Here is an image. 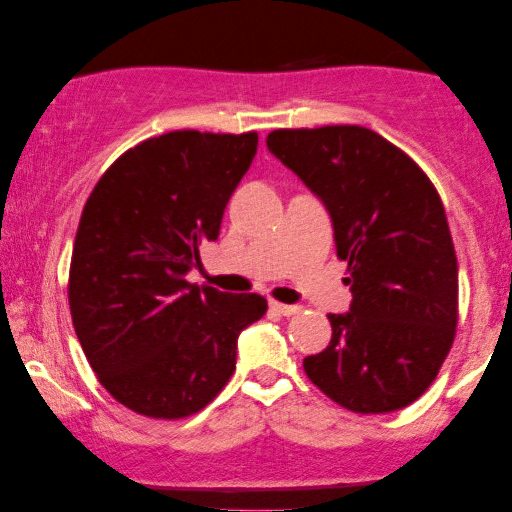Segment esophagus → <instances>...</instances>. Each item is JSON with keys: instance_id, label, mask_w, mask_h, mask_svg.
I'll use <instances>...</instances> for the list:
<instances>
[{"instance_id": "1", "label": "esophagus", "mask_w": 512, "mask_h": 512, "mask_svg": "<svg viewBox=\"0 0 512 512\" xmlns=\"http://www.w3.org/2000/svg\"><path fill=\"white\" fill-rule=\"evenodd\" d=\"M270 310L284 314V317H293V314L300 312V307L298 305H284V303H277V300H270Z\"/></svg>"}]
</instances>
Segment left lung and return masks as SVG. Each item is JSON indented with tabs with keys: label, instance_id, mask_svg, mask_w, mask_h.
<instances>
[{
	"label": "left lung",
	"instance_id": "8db88e82",
	"mask_svg": "<svg viewBox=\"0 0 512 512\" xmlns=\"http://www.w3.org/2000/svg\"><path fill=\"white\" fill-rule=\"evenodd\" d=\"M268 149L324 202L352 305L328 314L310 380L342 408L401 410L429 389L457 331L459 270L445 207L415 160L361 125L270 132Z\"/></svg>",
	"mask_w": 512,
	"mask_h": 512
}]
</instances>
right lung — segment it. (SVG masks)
<instances>
[{
  "label": "right lung",
  "mask_w": 512,
  "mask_h": 512,
  "mask_svg": "<svg viewBox=\"0 0 512 512\" xmlns=\"http://www.w3.org/2000/svg\"><path fill=\"white\" fill-rule=\"evenodd\" d=\"M258 135L177 130L125 151L90 193L69 268L76 338L102 387L153 419L205 408L235 373L258 293L186 282L219 237Z\"/></svg>",
  "instance_id": "add662e5"
}]
</instances>
